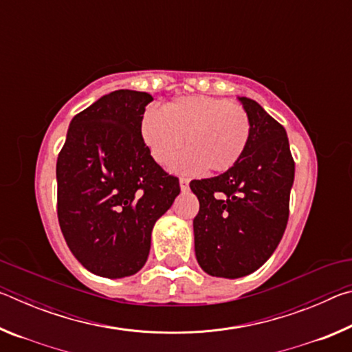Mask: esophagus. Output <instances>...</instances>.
Returning <instances> with one entry per match:
<instances>
[{
  "mask_svg": "<svg viewBox=\"0 0 352 352\" xmlns=\"http://www.w3.org/2000/svg\"><path fill=\"white\" fill-rule=\"evenodd\" d=\"M180 188H182V190H186L189 188V180H188V178L180 177Z\"/></svg>",
  "mask_w": 352,
  "mask_h": 352,
  "instance_id": "34e87169",
  "label": "esophagus"
}]
</instances>
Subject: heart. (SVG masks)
<instances>
[{"label":"heart","mask_w":352,"mask_h":352,"mask_svg":"<svg viewBox=\"0 0 352 352\" xmlns=\"http://www.w3.org/2000/svg\"><path fill=\"white\" fill-rule=\"evenodd\" d=\"M252 136V122L242 105L211 96H184L162 110L151 107L141 118V138L162 166L177 162L183 170L210 174L230 170L239 163Z\"/></svg>","instance_id":"1"}]
</instances>
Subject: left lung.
<instances>
[{"label":"left lung","instance_id":"1","mask_svg":"<svg viewBox=\"0 0 352 352\" xmlns=\"http://www.w3.org/2000/svg\"><path fill=\"white\" fill-rule=\"evenodd\" d=\"M252 136L239 163L189 183L200 201L194 219L195 256L208 275L241 278L275 252L289 220L295 177L285 129L253 99L239 98Z\"/></svg>","mask_w":352,"mask_h":352}]
</instances>
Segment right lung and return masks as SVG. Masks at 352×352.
<instances>
[{
	"mask_svg": "<svg viewBox=\"0 0 352 352\" xmlns=\"http://www.w3.org/2000/svg\"><path fill=\"white\" fill-rule=\"evenodd\" d=\"M153 98L116 90L73 118L57 158V217L71 253L94 275L124 278L146 264L157 220L180 194L152 158L141 118Z\"/></svg>",
	"mask_w": 352,
	"mask_h": 352,
	"instance_id": "right-lung-1",
	"label": "right lung"
}]
</instances>
